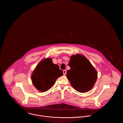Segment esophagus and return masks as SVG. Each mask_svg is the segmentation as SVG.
<instances>
[{
	"instance_id": "34e87169",
	"label": "esophagus",
	"mask_w": 123,
	"mask_h": 123,
	"mask_svg": "<svg viewBox=\"0 0 123 123\" xmlns=\"http://www.w3.org/2000/svg\"><path fill=\"white\" fill-rule=\"evenodd\" d=\"M63 74L65 75H66V73H67V70H63Z\"/></svg>"
}]
</instances>
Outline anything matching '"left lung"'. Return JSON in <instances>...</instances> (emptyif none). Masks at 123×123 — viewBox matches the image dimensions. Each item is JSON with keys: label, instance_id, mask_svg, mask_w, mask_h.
Instances as JSON below:
<instances>
[{"label": "left lung", "instance_id": "left-lung-1", "mask_svg": "<svg viewBox=\"0 0 123 123\" xmlns=\"http://www.w3.org/2000/svg\"><path fill=\"white\" fill-rule=\"evenodd\" d=\"M70 69L67 72V77L72 86L78 92L85 93L94 86L97 79V71L84 55H72L68 64Z\"/></svg>", "mask_w": 123, "mask_h": 123}]
</instances>
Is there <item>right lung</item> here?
Returning <instances> with one entry per match:
<instances>
[{
	"label": "right lung",
	"mask_w": 123,
	"mask_h": 123,
	"mask_svg": "<svg viewBox=\"0 0 123 123\" xmlns=\"http://www.w3.org/2000/svg\"><path fill=\"white\" fill-rule=\"evenodd\" d=\"M63 75L59 66L54 64L52 59L42 60L33 70L31 78L33 85L40 92H45L51 89L57 79Z\"/></svg>",
	"instance_id": "right-lung-1"
}]
</instances>
